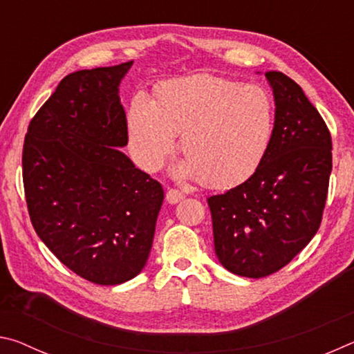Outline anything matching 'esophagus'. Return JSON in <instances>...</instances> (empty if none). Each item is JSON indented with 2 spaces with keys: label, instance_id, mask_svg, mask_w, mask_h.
<instances>
[{
  "label": "esophagus",
  "instance_id": "esophagus-1",
  "mask_svg": "<svg viewBox=\"0 0 354 354\" xmlns=\"http://www.w3.org/2000/svg\"><path fill=\"white\" fill-rule=\"evenodd\" d=\"M165 198L170 203V205H176V203L184 200V194L183 192H179L178 189H169L165 194Z\"/></svg>",
  "mask_w": 354,
  "mask_h": 354
}]
</instances>
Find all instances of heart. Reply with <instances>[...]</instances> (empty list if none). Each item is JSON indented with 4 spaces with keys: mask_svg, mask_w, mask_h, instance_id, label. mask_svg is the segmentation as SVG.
Masks as SVG:
<instances>
[{
    "mask_svg": "<svg viewBox=\"0 0 354 354\" xmlns=\"http://www.w3.org/2000/svg\"><path fill=\"white\" fill-rule=\"evenodd\" d=\"M273 100L266 88L226 77L196 75L164 84L158 98L131 101L128 147L136 164L156 171L181 133L185 160L179 171L214 187H231L259 169L270 147Z\"/></svg>",
    "mask_w": 354,
    "mask_h": 354,
    "instance_id": "1",
    "label": "heart"
}]
</instances>
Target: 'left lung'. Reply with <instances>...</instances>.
<instances>
[{
    "label": "left lung",
    "mask_w": 354,
    "mask_h": 354,
    "mask_svg": "<svg viewBox=\"0 0 354 354\" xmlns=\"http://www.w3.org/2000/svg\"><path fill=\"white\" fill-rule=\"evenodd\" d=\"M274 127L247 181L207 198L215 254L226 270L262 278L287 266L315 236L333 169L331 133L298 84L267 71Z\"/></svg>",
    "instance_id": "obj_1"
}]
</instances>
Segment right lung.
<instances>
[{"label":"right lung","instance_id":"1","mask_svg":"<svg viewBox=\"0 0 354 354\" xmlns=\"http://www.w3.org/2000/svg\"><path fill=\"white\" fill-rule=\"evenodd\" d=\"M133 61L80 70L59 82L32 117L23 145L31 223L77 277L115 286L142 272L164 189L136 169L118 86Z\"/></svg>","mask_w":354,"mask_h":354}]
</instances>
